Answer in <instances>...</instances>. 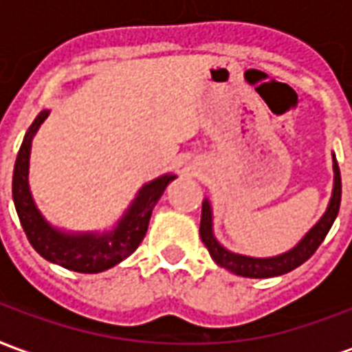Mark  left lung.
Returning <instances> with one entry per match:
<instances>
[{
  "label": "left lung",
  "mask_w": 352,
  "mask_h": 352,
  "mask_svg": "<svg viewBox=\"0 0 352 352\" xmlns=\"http://www.w3.org/2000/svg\"><path fill=\"white\" fill-rule=\"evenodd\" d=\"M333 192L330 206L322 214V219L313 226V228L305 234L300 243L296 245L292 251L279 254V256H272V258H251V256H243V254H234V252L226 251L213 236V217H211V206L209 201H204L201 206V222H199V237L207 247V251L211 254V258L217 264L228 270V272L241 275V277H251V279H264V277H277L283 273H288L296 270L298 265H302L305 260H309L318 245L324 241L326 234L332 228L336 217L340 213L341 204V175L340 166L333 158Z\"/></svg>",
  "instance_id": "1"
}]
</instances>
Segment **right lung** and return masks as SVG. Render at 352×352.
Masks as SVG:
<instances>
[{"instance_id": "right-lung-1", "label": "right lung", "mask_w": 352, "mask_h": 352, "mask_svg": "<svg viewBox=\"0 0 352 352\" xmlns=\"http://www.w3.org/2000/svg\"><path fill=\"white\" fill-rule=\"evenodd\" d=\"M49 111H41L34 124L28 128L22 146H20L14 173H12V199L19 213L20 224L26 232L28 241L43 258L79 273H100L113 267L135 251L148 228V221L154 206L158 204L175 175H164L154 179L139 190L138 198L131 204L128 213L118 222L113 232L98 234H62L45 221L37 211L34 198L28 186V166H30V148L35 131L39 130Z\"/></svg>"}]
</instances>
